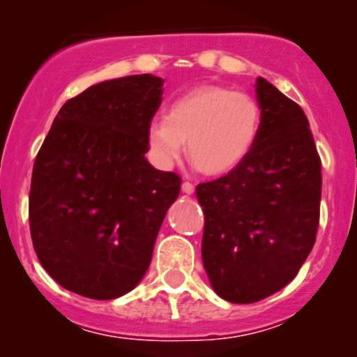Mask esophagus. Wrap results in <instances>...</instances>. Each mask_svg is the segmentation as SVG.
I'll use <instances>...</instances> for the list:
<instances>
[{
  "instance_id": "esophagus-1",
  "label": "esophagus",
  "mask_w": 357,
  "mask_h": 357,
  "mask_svg": "<svg viewBox=\"0 0 357 357\" xmlns=\"http://www.w3.org/2000/svg\"><path fill=\"white\" fill-rule=\"evenodd\" d=\"M181 192L186 193V195H192V193L195 192V185H193V183H190V181H185L181 185Z\"/></svg>"
}]
</instances>
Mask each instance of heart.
Instances as JSON below:
<instances>
[{
    "label": "heart",
    "instance_id": "obj_1",
    "mask_svg": "<svg viewBox=\"0 0 357 357\" xmlns=\"http://www.w3.org/2000/svg\"><path fill=\"white\" fill-rule=\"evenodd\" d=\"M262 129L261 103L250 93L202 84L172 100L164 119L149 128V145L162 167L178 160L186 143L190 164L219 178L238 169L254 152Z\"/></svg>",
    "mask_w": 357,
    "mask_h": 357
}]
</instances>
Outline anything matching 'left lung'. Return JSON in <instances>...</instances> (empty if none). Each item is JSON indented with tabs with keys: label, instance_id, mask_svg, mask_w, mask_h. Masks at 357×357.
Segmentation results:
<instances>
[{
	"label": "left lung",
	"instance_id": "1",
	"mask_svg": "<svg viewBox=\"0 0 357 357\" xmlns=\"http://www.w3.org/2000/svg\"><path fill=\"white\" fill-rule=\"evenodd\" d=\"M262 129L250 157L197 186L202 261L219 297L252 304L282 290L311 254L319 225L321 158L304 110L271 82L255 84Z\"/></svg>",
	"mask_w": 357,
	"mask_h": 357
}]
</instances>
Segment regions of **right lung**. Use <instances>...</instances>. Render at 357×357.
<instances>
[{"instance_id": "1", "label": "right lung", "mask_w": 357, "mask_h": 357, "mask_svg": "<svg viewBox=\"0 0 357 357\" xmlns=\"http://www.w3.org/2000/svg\"><path fill=\"white\" fill-rule=\"evenodd\" d=\"M160 77L98 82L67 100L34 160L29 193L32 245L63 289L110 301L149 269L181 179L149 164V128Z\"/></svg>"}]
</instances>
